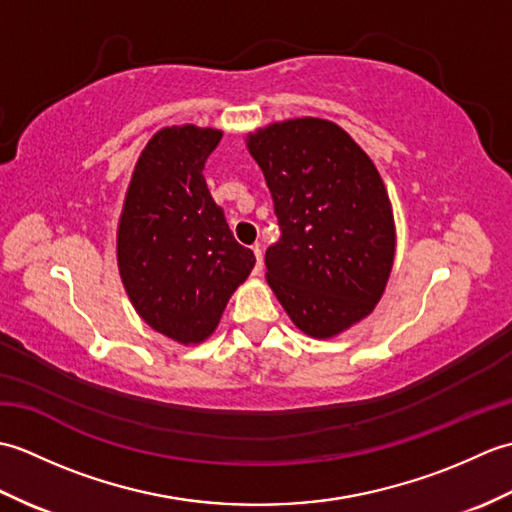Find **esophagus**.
Wrapping results in <instances>:
<instances>
[{
    "label": "esophagus",
    "mask_w": 512,
    "mask_h": 512,
    "mask_svg": "<svg viewBox=\"0 0 512 512\" xmlns=\"http://www.w3.org/2000/svg\"><path fill=\"white\" fill-rule=\"evenodd\" d=\"M253 253H255V259H257L255 275H259V273H262V268H264V257H262V248H259V244L253 246Z\"/></svg>",
    "instance_id": "34e87169"
}]
</instances>
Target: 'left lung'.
Masks as SVG:
<instances>
[{"label": "left lung", "instance_id": "left-lung-1", "mask_svg": "<svg viewBox=\"0 0 512 512\" xmlns=\"http://www.w3.org/2000/svg\"><path fill=\"white\" fill-rule=\"evenodd\" d=\"M273 195L281 237L266 279L299 330L330 339L367 317L394 264L396 231L374 162L321 118L248 136Z\"/></svg>", "mask_w": 512, "mask_h": 512}]
</instances>
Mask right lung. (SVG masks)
<instances>
[{"instance_id":"1","label":"right lung","mask_w":512,"mask_h":512,"mask_svg":"<svg viewBox=\"0 0 512 512\" xmlns=\"http://www.w3.org/2000/svg\"><path fill=\"white\" fill-rule=\"evenodd\" d=\"M220 138L193 125L158 132L136 162L118 224L129 299L151 328L180 343H200L217 328L255 266L202 173Z\"/></svg>"}]
</instances>
